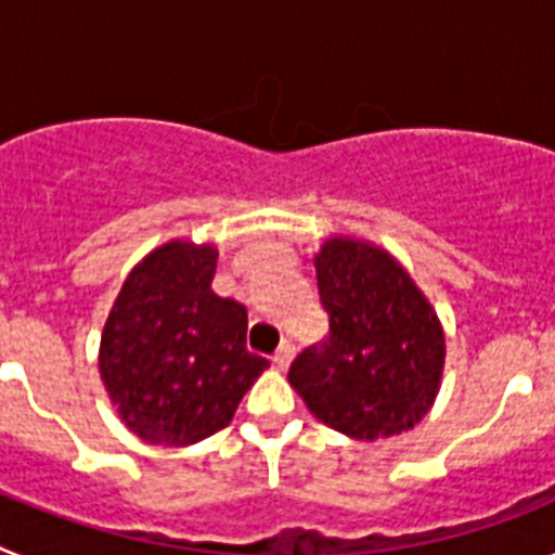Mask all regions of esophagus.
I'll return each instance as SVG.
<instances>
[{"label":"esophagus","instance_id":"34e87169","mask_svg":"<svg viewBox=\"0 0 555 555\" xmlns=\"http://www.w3.org/2000/svg\"><path fill=\"white\" fill-rule=\"evenodd\" d=\"M294 352H297V347H294L292 341H283V345L278 347V350H274L272 361H274V364H278V366H281V370H286V366L294 361Z\"/></svg>","mask_w":555,"mask_h":555}]
</instances>
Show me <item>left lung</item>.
I'll return each mask as SVG.
<instances>
[{
  "label": "left lung",
  "mask_w": 555,
  "mask_h": 555,
  "mask_svg": "<svg viewBox=\"0 0 555 555\" xmlns=\"http://www.w3.org/2000/svg\"><path fill=\"white\" fill-rule=\"evenodd\" d=\"M331 333L294 358L288 384L311 414L352 439L414 428L439 391L444 336L434 308L384 249L331 238L317 255Z\"/></svg>",
  "instance_id": "1"
}]
</instances>
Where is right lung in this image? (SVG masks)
<instances>
[{
	"mask_svg": "<svg viewBox=\"0 0 555 555\" xmlns=\"http://www.w3.org/2000/svg\"><path fill=\"white\" fill-rule=\"evenodd\" d=\"M217 249L171 242L121 286L102 331L100 375L127 428L185 448L233 420L269 366L247 350V308L214 294Z\"/></svg>",
	"mask_w": 555,
	"mask_h": 555,
	"instance_id": "obj_1",
	"label": "right lung"
}]
</instances>
